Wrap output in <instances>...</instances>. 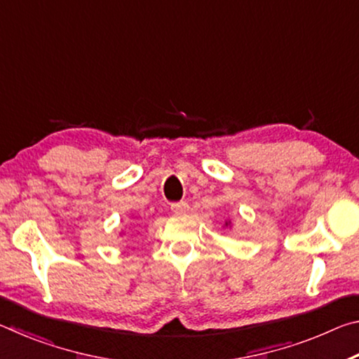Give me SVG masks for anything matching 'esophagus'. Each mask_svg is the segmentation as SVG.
<instances>
[{
  "label": "esophagus",
  "mask_w": 359,
  "mask_h": 359,
  "mask_svg": "<svg viewBox=\"0 0 359 359\" xmlns=\"http://www.w3.org/2000/svg\"><path fill=\"white\" fill-rule=\"evenodd\" d=\"M171 210L174 214H187L188 210H190V205L185 201H180V203H172L171 204Z\"/></svg>",
  "instance_id": "1"
}]
</instances>
